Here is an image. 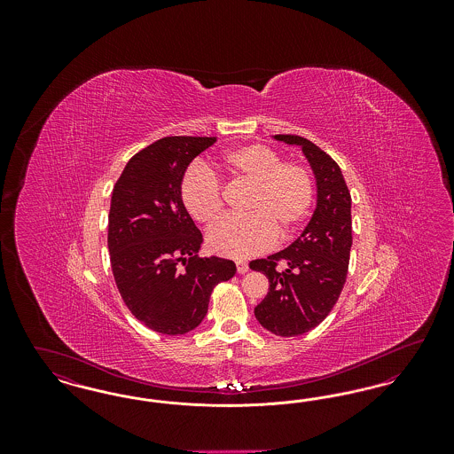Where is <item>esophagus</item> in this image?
<instances>
[{
    "label": "esophagus",
    "instance_id": "obj_1",
    "mask_svg": "<svg viewBox=\"0 0 454 454\" xmlns=\"http://www.w3.org/2000/svg\"><path fill=\"white\" fill-rule=\"evenodd\" d=\"M237 270L238 274H245L248 272V263L245 260H237Z\"/></svg>",
    "mask_w": 454,
    "mask_h": 454
}]
</instances>
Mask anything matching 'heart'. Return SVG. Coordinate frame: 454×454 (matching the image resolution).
Here are the masks:
<instances>
[{
    "label": "heart",
    "instance_id": "b5f03b06",
    "mask_svg": "<svg viewBox=\"0 0 454 454\" xmlns=\"http://www.w3.org/2000/svg\"><path fill=\"white\" fill-rule=\"evenodd\" d=\"M219 167L233 180L250 187L245 204L248 216L221 221L207 233V247L223 257L247 259L267 250L279 235L294 233L309 215L315 184L309 172L263 145H243L224 153ZM187 213L200 224H213L223 215V195L216 180L199 168L180 184Z\"/></svg>",
    "mask_w": 454,
    "mask_h": 454
}]
</instances>
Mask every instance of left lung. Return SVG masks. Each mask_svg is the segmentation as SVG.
I'll use <instances>...</instances> for the list:
<instances>
[{"mask_svg": "<svg viewBox=\"0 0 454 454\" xmlns=\"http://www.w3.org/2000/svg\"><path fill=\"white\" fill-rule=\"evenodd\" d=\"M272 137L301 148L315 175L317 207L287 248L250 262V269L269 279V293L255 306V318L276 335L298 337L324 322L346 284L352 200L340 167L315 143L291 134ZM279 261L284 271L277 270Z\"/></svg>", "mask_w": 454, "mask_h": 454, "instance_id": "1", "label": "left lung"}]
</instances>
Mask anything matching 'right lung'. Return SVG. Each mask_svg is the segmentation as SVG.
<instances>
[{
    "label": "right lung",
    "mask_w": 454,
    "mask_h": 454,
    "mask_svg": "<svg viewBox=\"0 0 454 454\" xmlns=\"http://www.w3.org/2000/svg\"><path fill=\"white\" fill-rule=\"evenodd\" d=\"M216 139L161 137L130 158L112 191L107 243L114 279L130 313L158 333L194 330L215 286L237 272L233 260L197 257L202 233L180 199L187 167Z\"/></svg>",
    "instance_id": "right-lung-1"
}]
</instances>
